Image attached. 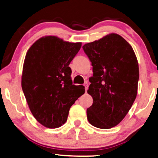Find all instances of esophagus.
Returning <instances> with one entry per match:
<instances>
[{
  "mask_svg": "<svg viewBox=\"0 0 158 158\" xmlns=\"http://www.w3.org/2000/svg\"><path fill=\"white\" fill-rule=\"evenodd\" d=\"M83 85L85 86V92L87 90V88H88V83H87V82H85V83L83 84Z\"/></svg>",
  "mask_w": 158,
  "mask_h": 158,
  "instance_id": "1",
  "label": "esophagus"
}]
</instances>
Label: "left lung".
<instances>
[{
  "mask_svg": "<svg viewBox=\"0 0 158 158\" xmlns=\"http://www.w3.org/2000/svg\"><path fill=\"white\" fill-rule=\"evenodd\" d=\"M92 62L87 93L93 99L87 120L100 129H110L122 121L136 97L138 61L131 46L120 35L110 33L82 46Z\"/></svg>",
  "mask_w": 158,
  "mask_h": 158,
  "instance_id": "obj_1",
  "label": "left lung"
}]
</instances>
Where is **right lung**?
<instances>
[{"instance_id": "add662e5", "label": "right lung", "mask_w": 158, "mask_h": 158, "mask_svg": "<svg viewBox=\"0 0 158 158\" xmlns=\"http://www.w3.org/2000/svg\"><path fill=\"white\" fill-rule=\"evenodd\" d=\"M81 45L50 35L35 41L27 51L22 90L33 117L46 127L64 125L70 108L85 93L84 86L73 85L69 66Z\"/></svg>"}]
</instances>
